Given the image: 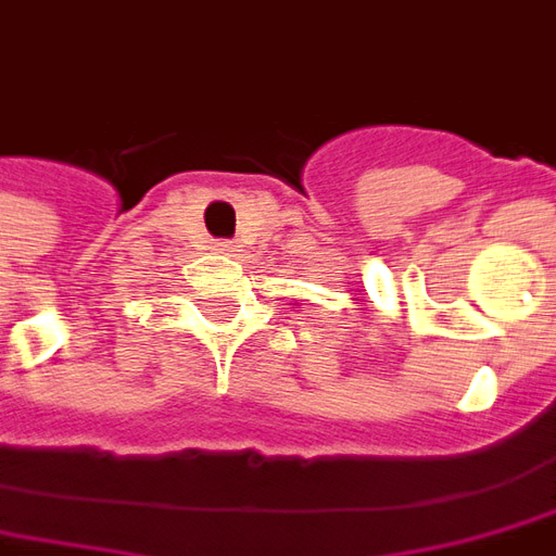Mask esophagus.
<instances>
[{
    "label": "esophagus",
    "instance_id": "34e87169",
    "mask_svg": "<svg viewBox=\"0 0 556 556\" xmlns=\"http://www.w3.org/2000/svg\"><path fill=\"white\" fill-rule=\"evenodd\" d=\"M213 250L223 252V255H235V252H238V247H235L231 240H216V243H213Z\"/></svg>",
    "mask_w": 556,
    "mask_h": 556
}]
</instances>
